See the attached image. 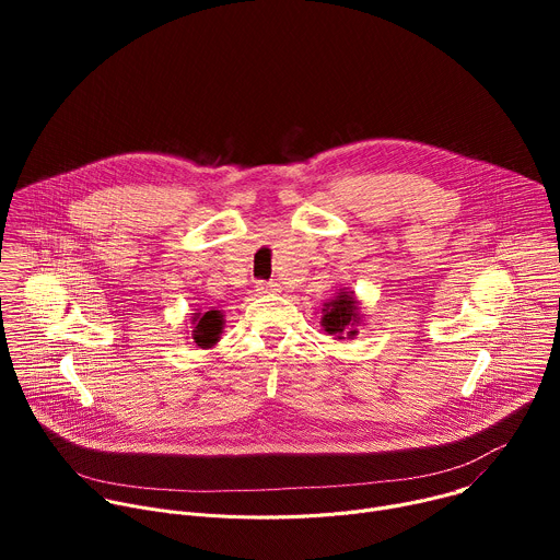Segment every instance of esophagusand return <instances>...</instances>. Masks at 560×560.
I'll use <instances>...</instances> for the list:
<instances>
[{"instance_id": "esophagus-1", "label": "esophagus", "mask_w": 560, "mask_h": 560, "mask_svg": "<svg viewBox=\"0 0 560 560\" xmlns=\"http://www.w3.org/2000/svg\"><path fill=\"white\" fill-rule=\"evenodd\" d=\"M257 292L259 294H268V292H279V285L275 281H257Z\"/></svg>"}]
</instances>
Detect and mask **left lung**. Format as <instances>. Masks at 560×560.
I'll list each match as a JSON object with an SVG mask.
<instances>
[{
  "instance_id": "obj_1",
  "label": "left lung",
  "mask_w": 560,
  "mask_h": 560,
  "mask_svg": "<svg viewBox=\"0 0 560 560\" xmlns=\"http://www.w3.org/2000/svg\"><path fill=\"white\" fill-rule=\"evenodd\" d=\"M322 326L328 335L337 339L357 337L359 332L357 328L361 326V314H359V301L354 299V292L341 290L332 301L326 303Z\"/></svg>"
}]
</instances>
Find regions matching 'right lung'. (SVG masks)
Listing matches in <instances>:
<instances>
[{
    "instance_id": "add662e5",
    "label": "right lung",
    "mask_w": 560,
    "mask_h": 560,
    "mask_svg": "<svg viewBox=\"0 0 560 560\" xmlns=\"http://www.w3.org/2000/svg\"><path fill=\"white\" fill-rule=\"evenodd\" d=\"M192 341L199 348H212L223 330V314L219 310H208V312H195L192 316Z\"/></svg>"
}]
</instances>
